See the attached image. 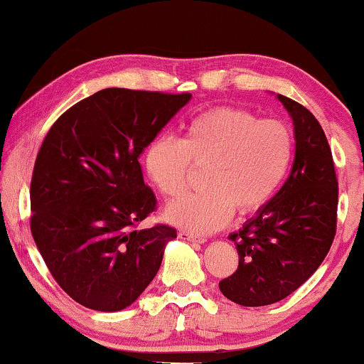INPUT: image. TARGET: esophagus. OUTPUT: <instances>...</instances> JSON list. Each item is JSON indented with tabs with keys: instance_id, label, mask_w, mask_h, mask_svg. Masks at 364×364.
I'll list each match as a JSON object with an SVG mask.
<instances>
[{
	"instance_id": "34e87169",
	"label": "esophagus",
	"mask_w": 364,
	"mask_h": 364,
	"mask_svg": "<svg viewBox=\"0 0 364 364\" xmlns=\"http://www.w3.org/2000/svg\"><path fill=\"white\" fill-rule=\"evenodd\" d=\"M178 238H182V240H187V242H193V243H203V242H205V238H203V237L193 235V233L186 232V230L178 232Z\"/></svg>"
}]
</instances>
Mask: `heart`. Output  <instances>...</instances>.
Listing matches in <instances>:
<instances>
[{
	"instance_id": "b5f03b06",
	"label": "heart",
	"mask_w": 364,
	"mask_h": 364,
	"mask_svg": "<svg viewBox=\"0 0 364 364\" xmlns=\"http://www.w3.org/2000/svg\"><path fill=\"white\" fill-rule=\"evenodd\" d=\"M293 134L282 121L242 107L203 111L186 126L182 141L159 136L149 144L144 166L157 191L177 198L187 191L193 167L205 168V192L172 203L166 220L207 235L227 225L237 208L247 215L267 205L290 171Z\"/></svg>"
}]
</instances>
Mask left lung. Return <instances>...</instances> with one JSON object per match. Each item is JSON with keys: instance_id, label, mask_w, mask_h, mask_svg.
I'll return each mask as SVG.
<instances>
[{"instance_id": "1", "label": "left lung", "mask_w": 364, "mask_h": 364, "mask_svg": "<svg viewBox=\"0 0 364 364\" xmlns=\"http://www.w3.org/2000/svg\"><path fill=\"white\" fill-rule=\"evenodd\" d=\"M277 97L293 119L295 161L272 200L230 235L238 267L218 287L242 306L272 305L291 295L321 265L336 233L338 181L325 132L306 107Z\"/></svg>"}]
</instances>
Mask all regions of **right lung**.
<instances>
[{"label": "right lung", "instance_id": "1", "mask_svg": "<svg viewBox=\"0 0 364 364\" xmlns=\"http://www.w3.org/2000/svg\"><path fill=\"white\" fill-rule=\"evenodd\" d=\"M192 94L107 87L68 109L44 137L31 178V233L58 285L82 306L132 305L176 228L139 222L157 200L139 156Z\"/></svg>", "mask_w": 364, "mask_h": 364}]
</instances>
